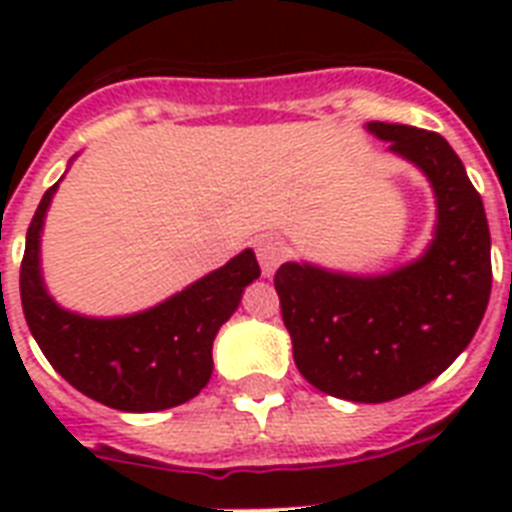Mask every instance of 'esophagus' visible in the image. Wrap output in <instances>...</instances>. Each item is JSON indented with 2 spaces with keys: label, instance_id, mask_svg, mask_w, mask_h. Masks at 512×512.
<instances>
[{
  "label": "esophagus",
  "instance_id": "34e87169",
  "mask_svg": "<svg viewBox=\"0 0 512 512\" xmlns=\"http://www.w3.org/2000/svg\"><path fill=\"white\" fill-rule=\"evenodd\" d=\"M255 255L260 260V268H263L265 276H271L279 263L284 260V241L276 233H260L255 239Z\"/></svg>",
  "mask_w": 512,
  "mask_h": 512
}]
</instances>
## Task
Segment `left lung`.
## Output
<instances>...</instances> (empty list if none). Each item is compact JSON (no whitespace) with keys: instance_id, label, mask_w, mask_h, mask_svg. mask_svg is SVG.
Returning a JSON list of instances; mask_svg holds the SVG:
<instances>
[{"instance_id":"8db88e82","label":"left lung","mask_w":512,"mask_h":512,"mask_svg":"<svg viewBox=\"0 0 512 512\" xmlns=\"http://www.w3.org/2000/svg\"><path fill=\"white\" fill-rule=\"evenodd\" d=\"M366 130L433 183L430 249L374 279L284 263L273 284L305 380L345 401L382 404L436 380L468 348L492 292V239L481 193L438 132L385 122Z\"/></svg>"}]
</instances>
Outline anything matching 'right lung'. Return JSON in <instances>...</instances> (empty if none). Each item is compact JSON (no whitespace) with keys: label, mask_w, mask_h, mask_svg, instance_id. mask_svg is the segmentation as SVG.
<instances>
[{"label":"right lung","mask_w":512,"mask_h":512,"mask_svg":"<svg viewBox=\"0 0 512 512\" xmlns=\"http://www.w3.org/2000/svg\"><path fill=\"white\" fill-rule=\"evenodd\" d=\"M58 183L47 188L26 233L20 263L23 316L52 369L79 393L119 412H159L185 404L209 382L212 340L260 276L244 249L167 303L124 319H84L52 303L39 273V231Z\"/></svg>","instance_id":"right-lung-1"}]
</instances>
